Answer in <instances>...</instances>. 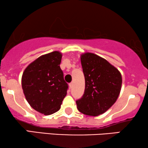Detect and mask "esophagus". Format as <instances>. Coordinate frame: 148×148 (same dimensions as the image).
Returning <instances> with one entry per match:
<instances>
[{"instance_id":"obj_1","label":"esophagus","mask_w":148,"mask_h":148,"mask_svg":"<svg viewBox=\"0 0 148 148\" xmlns=\"http://www.w3.org/2000/svg\"><path fill=\"white\" fill-rule=\"evenodd\" d=\"M69 88H73V83H70V84H69Z\"/></svg>"}]
</instances>
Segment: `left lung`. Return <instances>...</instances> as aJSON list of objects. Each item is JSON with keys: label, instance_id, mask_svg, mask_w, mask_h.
Wrapping results in <instances>:
<instances>
[{"label": "left lung", "instance_id": "obj_1", "mask_svg": "<svg viewBox=\"0 0 148 148\" xmlns=\"http://www.w3.org/2000/svg\"><path fill=\"white\" fill-rule=\"evenodd\" d=\"M85 77V92L76 101L79 112L96 116L108 110L116 102L122 86L119 71L106 59L94 53L81 55Z\"/></svg>", "mask_w": 148, "mask_h": 148}]
</instances>
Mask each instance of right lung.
<instances>
[{
    "instance_id": "1",
    "label": "right lung",
    "mask_w": 148,
    "mask_h": 148,
    "mask_svg": "<svg viewBox=\"0 0 148 148\" xmlns=\"http://www.w3.org/2000/svg\"><path fill=\"white\" fill-rule=\"evenodd\" d=\"M62 53L54 51L40 56L31 62L22 75L23 94L34 110L50 115L60 108L68 84L60 67Z\"/></svg>"
}]
</instances>
